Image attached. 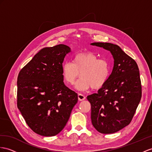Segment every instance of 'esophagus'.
<instances>
[{
    "instance_id": "esophagus-1",
    "label": "esophagus",
    "mask_w": 152,
    "mask_h": 152,
    "mask_svg": "<svg viewBox=\"0 0 152 152\" xmlns=\"http://www.w3.org/2000/svg\"><path fill=\"white\" fill-rule=\"evenodd\" d=\"M78 96V99L80 101H83L85 99V96L83 94H78V96Z\"/></svg>"
}]
</instances>
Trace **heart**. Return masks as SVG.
I'll use <instances>...</instances> for the list:
<instances>
[{"label": "heart", "mask_w": 152, "mask_h": 152, "mask_svg": "<svg viewBox=\"0 0 152 152\" xmlns=\"http://www.w3.org/2000/svg\"><path fill=\"white\" fill-rule=\"evenodd\" d=\"M62 76L69 85L75 83L77 77L80 78L76 87L80 91L99 89L106 83L111 72L110 62L104 58H98L96 54L90 51L76 54L72 63L65 61L61 67Z\"/></svg>", "instance_id": "heart-1"}]
</instances>
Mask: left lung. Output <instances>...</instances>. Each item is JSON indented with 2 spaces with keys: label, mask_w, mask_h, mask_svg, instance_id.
<instances>
[{
  "label": "left lung",
  "mask_w": 152,
  "mask_h": 152,
  "mask_svg": "<svg viewBox=\"0 0 152 152\" xmlns=\"http://www.w3.org/2000/svg\"><path fill=\"white\" fill-rule=\"evenodd\" d=\"M110 51L113 70L103 87L87 98L91 104L92 124L102 134H113L130 124L142 96L139 70L135 61L118 45L91 44Z\"/></svg>",
  "instance_id": "8db88e82"
}]
</instances>
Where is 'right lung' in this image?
Instances as JSON below:
<instances>
[{"label":"right lung","mask_w":152,"mask_h":152,"mask_svg":"<svg viewBox=\"0 0 152 152\" xmlns=\"http://www.w3.org/2000/svg\"><path fill=\"white\" fill-rule=\"evenodd\" d=\"M70 52L64 44L43 48L18 74L17 107L37 134H59L77 102V93L65 86L62 76V63Z\"/></svg>","instance_id":"add662e5"}]
</instances>
